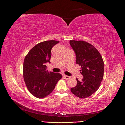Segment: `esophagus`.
Returning <instances> with one entry per match:
<instances>
[{
  "mask_svg": "<svg viewBox=\"0 0 125 125\" xmlns=\"http://www.w3.org/2000/svg\"><path fill=\"white\" fill-rule=\"evenodd\" d=\"M63 77L66 79V80H68V79H70V78L69 76H68V75H63Z\"/></svg>",
  "mask_w": 125,
  "mask_h": 125,
  "instance_id": "1",
  "label": "esophagus"
}]
</instances>
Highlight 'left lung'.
Wrapping results in <instances>:
<instances>
[{"label":"left lung","instance_id":"1","mask_svg":"<svg viewBox=\"0 0 125 125\" xmlns=\"http://www.w3.org/2000/svg\"><path fill=\"white\" fill-rule=\"evenodd\" d=\"M70 44L76 55V63L81 66L83 79L70 89L74 95L80 99L89 97L99 88L104 76V65L99 52L85 41L70 40Z\"/></svg>","mask_w":125,"mask_h":125}]
</instances>
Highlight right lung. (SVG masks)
I'll list each match as a JSON object with an SVG mask.
<instances>
[{
  "mask_svg": "<svg viewBox=\"0 0 125 125\" xmlns=\"http://www.w3.org/2000/svg\"><path fill=\"white\" fill-rule=\"evenodd\" d=\"M59 41H46L36 44L25 57L23 75L29 91L33 96L43 99L54 90L62 78L60 73L48 72L45 63L50 62L51 50Z\"/></svg>",
  "mask_w": 125,
  "mask_h": 125,
  "instance_id": "obj_1",
  "label": "right lung"
}]
</instances>
